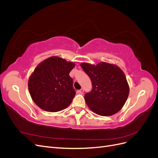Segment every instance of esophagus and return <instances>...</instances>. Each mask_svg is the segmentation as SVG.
Listing matches in <instances>:
<instances>
[{
    "label": "esophagus",
    "instance_id": "34e87169",
    "mask_svg": "<svg viewBox=\"0 0 158 158\" xmlns=\"http://www.w3.org/2000/svg\"><path fill=\"white\" fill-rule=\"evenodd\" d=\"M78 94H84V89H80V90H78Z\"/></svg>",
    "mask_w": 158,
    "mask_h": 158
}]
</instances>
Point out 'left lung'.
<instances>
[{
    "instance_id": "obj_1",
    "label": "left lung",
    "mask_w": 158,
    "mask_h": 158,
    "mask_svg": "<svg viewBox=\"0 0 158 158\" xmlns=\"http://www.w3.org/2000/svg\"><path fill=\"white\" fill-rule=\"evenodd\" d=\"M91 79L92 90L84 95L88 107L101 116L117 113L125 105L129 85L123 71L116 64L100 62L98 64H80Z\"/></svg>"
}]
</instances>
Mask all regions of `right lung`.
I'll return each mask as SVG.
<instances>
[{
    "instance_id": "obj_1",
    "label": "right lung",
    "mask_w": 158,
    "mask_h": 158,
    "mask_svg": "<svg viewBox=\"0 0 158 158\" xmlns=\"http://www.w3.org/2000/svg\"><path fill=\"white\" fill-rule=\"evenodd\" d=\"M74 62L52 56L38 64L28 80L31 99L41 109L58 112L67 107L75 96L73 80L69 76Z\"/></svg>"
}]
</instances>
